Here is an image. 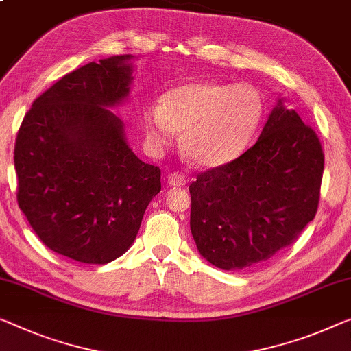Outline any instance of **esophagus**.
Returning <instances> with one entry per match:
<instances>
[{
    "label": "esophagus",
    "mask_w": 351,
    "mask_h": 351,
    "mask_svg": "<svg viewBox=\"0 0 351 351\" xmlns=\"http://www.w3.org/2000/svg\"><path fill=\"white\" fill-rule=\"evenodd\" d=\"M169 184L173 187H182L186 186V176L181 173H171L169 176Z\"/></svg>",
    "instance_id": "34e87169"
}]
</instances>
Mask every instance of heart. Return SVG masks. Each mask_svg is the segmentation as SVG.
<instances>
[{
	"instance_id": "heart-1",
	"label": "heart",
	"mask_w": 351,
	"mask_h": 351,
	"mask_svg": "<svg viewBox=\"0 0 351 351\" xmlns=\"http://www.w3.org/2000/svg\"><path fill=\"white\" fill-rule=\"evenodd\" d=\"M263 118V101L250 85L189 82L167 91L143 112L146 137L165 148L184 130L182 151L202 167L228 164L243 154Z\"/></svg>"
}]
</instances>
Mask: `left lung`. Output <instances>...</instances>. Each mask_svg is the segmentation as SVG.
<instances>
[{"label":"left lung","mask_w":351,"mask_h":351,"mask_svg":"<svg viewBox=\"0 0 351 351\" xmlns=\"http://www.w3.org/2000/svg\"><path fill=\"white\" fill-rule=\"evenodd\" d=\"M323 167L315 130L280 97L252 148L189 186L191 232L202 257L234 271L290 245L315 217Z\"/></svg>","instance_id":"8db88e82"}]
</instances>
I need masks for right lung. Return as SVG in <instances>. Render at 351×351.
Returning <instances> with one entry per match:
<instances>
[{
	"label": "right lung",
	"mask_w": 351,
	"mask_h": 351,
	"mask_svg": "<svg viewBox=\"0 0 351 351\" xmlns=\"http://www.w3.org/2000/svg\"><path fill=\"white\" fill-rule=\"evenodd\" d=\"M132 60L110 56L62 77L33 102L15 140L20 209L47 247L80 263L121 257L160 192L159 167L134 154L110 110L129 97Z\"/></svg>",
	"instance_id": "add662e5"
}]
</instances>
